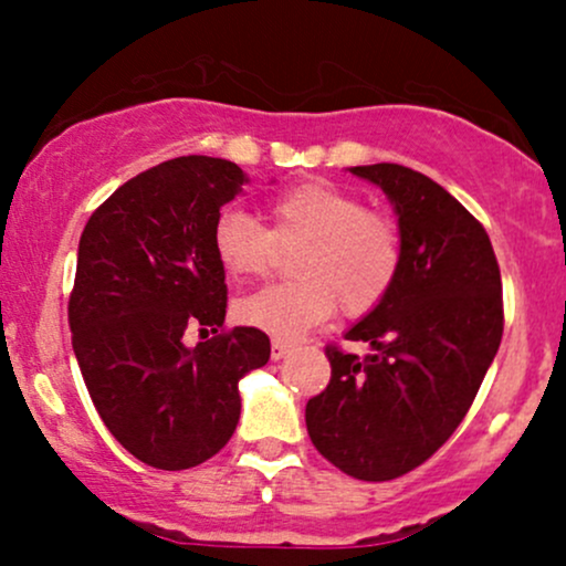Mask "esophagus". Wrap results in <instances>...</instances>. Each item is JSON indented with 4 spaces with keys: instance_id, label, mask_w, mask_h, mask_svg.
Masks as SVG:
<instances>
[{
    "instance_id": "obj_1",
    "label": "esophagus",
    "mask_w": 566,
    "mask_h": 566,
    "mask_svg": "<svg viewBox=\"0 0 566 566\" xmlns=\"http://www.w3.org/2000/svg\"><path fill=\"white\" fill-rule=\"evenodd\" d=\"M290 343H284V340H271V356H274V359H284V356L290 354Z\"/></svg>"
}]
</instances>
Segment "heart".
<instances>
[{
	"label": "heart",
	"mask_w": 566,
	"mask_h": 566,
	"mask_svg": "<svg viewBox=\"0 0 566 566\" xmlns=\"http://www.w3.org/2000/svg\"><path fill=\"white\" fill-rule=\"evenodd\" d=\"M271 231L239 207H223L212 223V252L226 276L261 279L276 265L279 247L297 279L237 303L239 322L279 337L319 327L340 303L346 316H365L386 301L401 269L394 218L327 180H308L269 201Z\"/></svg>",
	"instance_id": "b5f03b06"
}]
</instances>
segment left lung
I'll return each mask as SVG.
<instances>
[{"instance_id":"1","label":"left lung","mask_w":566,"mask_h":566,"mask_svg":"<svg viewBox=\"0 0 566 566\" xmlns=\"http://www.w3.org/2000/svg\"><path fill=\"white\" fill-rule=\"evenodd\" d=\"M350 172L399 216L401 269L378 308L346 333L359 359L327 346L333 378L305 405L329 463L361 482L405 476L463 423L503 337V284L484 226L431 178L401 165Z\"/></svg>"}]
</instances>
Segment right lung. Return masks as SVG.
I'll return each mask as SVG.
<instances>
[{
	"label": "right lung",
	"mask_w": 566,
	"mask_h": 566,
	"mask_svg": "<svg viewBox=\"0 0 566 566\" xmlns=\"http://www.w3.org/2000/svg\"><path fill=\"white\" fill-rule=\"evenodd\" d=\"M242 184L229 159L161 161L116 188L82 231L69 297L76 361L114 439L154 469H193L223 450L239 380L271 356L261 329L217 333L229 290L212 223ZM188 326L217 337L188 349Z\"/></svg>",
	"instance_id": "add662e5"
}]
</instances>
